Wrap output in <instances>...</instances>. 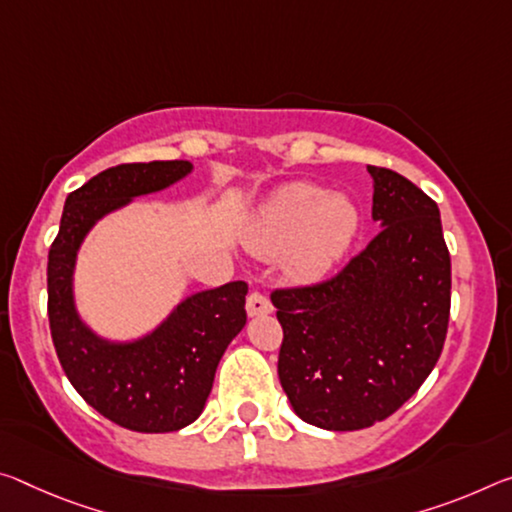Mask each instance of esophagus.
Returning a JSON list of instances; mask_svg holds the SVG:
<instances>
[{
	"instance_id": "1",
	"label": "esophagus",
	"mask_w": 512,
	"mask_h": 512,
	"mask_svg": "<svg viewBox=\"0 0 512 512\" xmlns=\"http://www.w3.org/2000/svg\"><path fill=\"white\" fill-rule=\"evenodd\" d=\"M246 310L250 316H262V314H271L273 312V303L269 296L259 294V291H253L246 300Z\"/></svg>"
}]
</instances>
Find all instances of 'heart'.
<instances>
[{
	"label": "heart",
	"mask_w": 512,
	"mask_h": 512,
	"mask_svg": "<svg viewBox=\"0 0 512 512\" xmlns=\"http://www.w3.org/2000/svg\"><path fill=\"white\" fill-rule=\"evenodd\" d=\"M358 230V209L342 196L310 182H291L273 193L259 212L250 243L259 253L287 250V266L298 278H319Z\"/></svg>",
	"instance_id": "heart-1"
}]
</instances>
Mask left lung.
Instances as JSON below:
<instances>
[{"label":"left lung","mask_w":512,"mask_h":512,"mask_svg":"<svg viewBox=\"0 0 512 512\" xmlns=\"http://www.w3.org/2000/svg\"><path fill=\"white\" fill-rule=\"evenodd\" d=\"M373 175L380 232L332 278L271 291L278 376L296 415L360 431L394 415L440 360L451 257L437 202L389 168Z\"/></svg>","instance_id":"left-lung-1"}]
</instances>
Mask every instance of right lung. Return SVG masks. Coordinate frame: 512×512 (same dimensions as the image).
<instances>
[{"label": "right lung", "mask_w": 512, "mask_h": 512, "mask_svg": "<svg viewBox=\"0 0 512 512\" xmlns=\"http://www.w3.org/2000/svg\"><path fill=\"white\" fill-rule=\"evenodd\" d=\"M189 170V161L102 170L68 196L47 257V316L63 371L91 408L136 433L180 431L198 419L227 344L246 326L248 285L237 280L200 291L177 305L152 335L109 344L79 321L72 269L79 243L97 218L143 193L166 189Z\"/></svg>", "instance_id": "obj_1"}]
</instances>
